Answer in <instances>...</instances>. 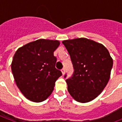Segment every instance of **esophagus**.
I'll list each match as a JSON object with an SVG mask.
<instances>
[{"label": "esophagus", "instance_id": "34e87169", "mask_svg": "<svg viewBox=\"0 0 122 122\" xmlns=\"http://www.w3.org/2000/svg\"><path fill=\"white\" fill-rule=\"evenodd\" d=\"M61 71H62V74H63V75H64V74H65V68H63V69H62V70H61Z\"/></svg>", "mask_w": 122, "mask_h": 122}]
</instances>
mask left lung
<instances>
[{
    "label": "left lung",
    "mask_w": 122,
    "mask_h": 122,
    "mask_svg": "<svg viewBox=\"0 0 122 122\" xmlns=\"http://www.w3.org/2000/svg\"><path fill=\"white\" fill-rule=\"evenodd\" d=\"M62 43L74 70L73 76L66 80L69 93L77 102L92 101L109 82L112 58L104 45L86 38L63 40Z\"/></svg>",
    "instance_id": "left-lung-1"
}]
</instances>
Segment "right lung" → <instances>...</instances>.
<instances>
[{"mask_svg": "<svg viewBox=\"0 0 122 122\" xmlns=\"http://www.w3.org/2000/svg\"><path fill=\"white\" fill-rule=\"evenodd\" d=\"M59 40L39 39L18 48L11 65L16 84L25 97L35 103L51 95L62 72L56 69L54 52Z\"/></svg>", "mask_w": 122, "mask_h": 122, "instance_id": "add662e5", "label": "right lung"}]
</instances>
